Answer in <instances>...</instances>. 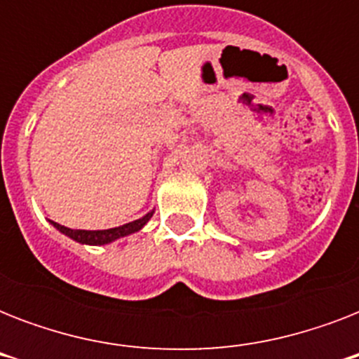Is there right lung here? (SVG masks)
<instances>
[{
	"label": "right lung",
	"instance_id": "obj_1",
	"mask_svg": "<svg viewBox=\"0 0 359 359\" xmlns=\"http://www.w3.org/2000/svg\"><path fill=\"white\" fill-rule=\"evenodd\" d=\"M152 214H154V208H152L151 212H147L143 218L134 219V222H130V224L119 225V227H111V229H102V231H86V229H70V227H65V225H59L55 222H50V224L59 231V233H63L65 236H69L74 242H80V244L86 245H104V244H111L115 240L124 238V236L134 235L137 231H141L147 225V222L152 218Z\"/></svg>",
	"mask_w": 359,
	"mask_h": 359
}]
</instances>
